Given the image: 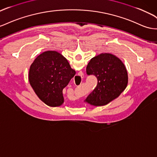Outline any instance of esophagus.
<instances>
[{"label":"esophagus","instance_id":"obj_1","mask_svg":"<svg viewBox=\"0 0 157 157\" xmlns=\"http://www.w3.org/2000/svg\"><path fill=\"white\" fill-rule=\"evenodd\" d=\"M81 78V80H82V78H83V74H81V75H77V77H75V78L74 79V82H75V83H78L79 82V80L80 78Z\"/></svg>","mask_w":157,"mask_h":157}]
</instances>
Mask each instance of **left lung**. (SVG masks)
<instances>
[{
  "mask_svg": "<svg viewBox=\"0 0 157 157\" xmlns=\"http://www.w3.org/2000/svg\"><path fill=\"white\" fill-rule=\"evenodd\" d=\"M86 73L97 78L98 84L84 101L94 106H101L115 100L125 90L128 83L125 66L111 53H101L90 59Z\"/></svg>",
  "mask_w": 157,
  "mask_h": 157,
  "instance_id": "8db88e82",
  "label": "left lung"
}]
</instances>
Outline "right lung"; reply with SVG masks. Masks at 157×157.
<instances>
[{
  "instance_id": "add662e5",
  "label": "right lung",
  "mask_w": 157,
  "mask_h": 157,
  "mask_svg": "<svg viewBox=\"0 0 157 157\" xmlns=\"http://www.w3.org/2000/svg\"><path fill=\"white\" fill-rule=\"evenodd\" d=\"M75 74L61 53L47 51L33 61L29 67L28 78L38 98L49 106L57 107L64 102L63 90Z\"/></svg>"
}]
</instances>
